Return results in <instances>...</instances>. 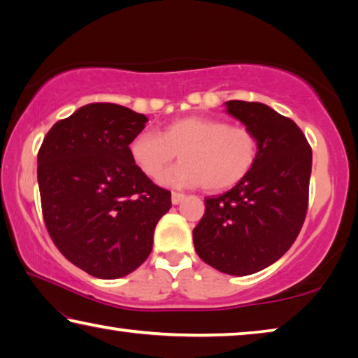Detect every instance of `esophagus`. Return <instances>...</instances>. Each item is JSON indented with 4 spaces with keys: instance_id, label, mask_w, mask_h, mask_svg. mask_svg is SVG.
Listing matches in <instances>:
<instances>
[{
    "instance_id": "obj_1",
    "label": "esophagus",
    "mask_w": 358,
    "mask_h": 358,
    "mask_svg": "<svg viewBox=\"0 0 358 358\" xmlns=\"http://www.w3.org/2000/svg\"><path fill=\"white\" fill-rule=\"evenodd\" d=\"M185 199V194L181 192H172V203L173 206H178V203Z\"/></svg>"
}]
</instances>
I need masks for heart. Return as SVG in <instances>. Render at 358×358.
I'll return each instance as SVG.
<instances>
[{"instance_id": "b5f03b06", "label": "heart", "mask_w": 358, "mask_h": 358, "mask_svg": "<svg viewBox=\"0 0 358 358\" xmlns=\"http://www.w3.org/2000/svg\"><path fill=\"white\" fill-rule=\"evenodd\" d=\"M129 155L146 177H161L173 159L177 164L166 185L220 192L236 186L252 172L258 159V138L250 129L231 126L217 117L186 116L169 122L161 132H140L130 140Z\"/></svg>"}]
</instances>
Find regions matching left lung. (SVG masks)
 Returning <instances> with one entry per match:
<instances>
[{
  "label": "left lung",
  "instance_id": "left-lung-1",
  "mask_svg": "<svg viewBox=\"0 0 358 358\" xmlns=\"http://www.w3.org/2000/svg\"><path fill=\"white\" fill-rule=\"evenodd\" d=\"M226 111L258 138L252 172L224 194L206 197L192 231L199 258L229 275H248L287 253L306 218L312 150L292 119L258 101L229 100Z\"/></svg>",
  "mask_w": 358,
  "mask_h": 358
}]
</instances>
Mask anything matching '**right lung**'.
I'll use <instances>...</instances> for the list:
<instances>
[{"label": "right lung", "instance_id": "add662e5", "mask_svg": "<svg viewBox=\"0 0 358 358\" xmlns=\"http://www.w3.org/2000/svg\"><path fill=\"white\" fill-rule=\"evenodd\" d=\"M148 117L89 103L55 122L38 152L43 217L55 247L97 279H119L150 257L170 191L137 169L129 145Z\"/></svg>", "mask_w": 358, "mask_h": 358}]
</instances>
